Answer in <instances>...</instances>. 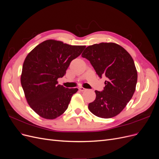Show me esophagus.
Returning a JSON list of instances; mask_svg holds the SVG:
<instances>
[{"label":"esophagus","instance_id":"1","mask_svg":"<svg viewBox=\"0 0 159 159\" xmlns=\"http://www.w3.org/2000/svg\"><path fill=\"white\" fill-rule=\"evenodd\" d=\"M79 90L80 91H85L86 90V89L85 88H83V87H79Z\"/></svg>","mask_w":159,"mask_h":159}]
</instances>
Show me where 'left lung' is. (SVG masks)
Masks as SVG:
<instances>
[{"mask_svg":"<svg viewBox=\"0 0 159 159\" xmlns=\"http://www.w3.org/2000/svg\"><path fill=\"white\" fill-rule=\"evenodd\" d=\"M81 56L90 61L100 78H107L103 91H95L96 98L89 103V111L101 118L116 116L135 91L137 71L131 56L117 44L102 42L88 46Z\"/></svg>","mask_w":159,"mask_h":159,"instance_id":"left-lung-1","label":"left lung"}]
</instances>
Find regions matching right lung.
<instances>
[{
    "label": "right lung",
    "mask_w": 159,
    "mask_h": 159,
    "mask_svg": "<svg viewBox=\"0 0 159 159\" xmlns=\"http://www.w3.org/2000/svg\"><path fill=\"white\" fill-rule=\"evenodd\" d=\"M85 46H71L47 40L27 55L22 66L20 81L30 107L42 118L54 119L68 109L78 88H66L57 83L70 62L78 57Z\"/></svg>",
    "instance_id": "1"
}]
</instances>
